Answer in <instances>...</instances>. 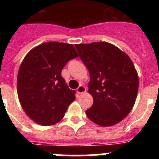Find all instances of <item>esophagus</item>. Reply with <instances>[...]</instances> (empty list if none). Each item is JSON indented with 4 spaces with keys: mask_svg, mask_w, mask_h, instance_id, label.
Instances as JSON below:
<instances>
[{
    "mask_svg": "<svg viewBox=\"0 0 159 159\" xmlns=\"http://www.w3.org/2000/svg\"><path fill=\"white\" fill-rule=\"evenodd\" d=\"M76 91H77V92H78L79 94L85 93V92H86V88H85L84 86H83V85H80V86L77 88Z\"/></svg>",
    "mask_w": 159,
    "mask_h": 159,
    "instance_id": "esophagus-1",
    "label": "esophagus"
}]
</instances>
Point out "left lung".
I'll return each mask as SVG.
<instances>
[{
	"instance_id": "8db88e82",
	"label": "left lung",
	"mask_w": 159,
	"mask_h": 159,
	"mask_svg": "<svg viewBox=\"0 0 159 159\" xmlns=\"http://www.w3.org/2000/svg\"><path fill=\"white\" fill-rule=\"evenodd\" d=\"M90 74L88 92L93 97L88 119L101 127L121 122L132 110L139 90V75L127 53L107 42L75 44Z\"/></svg>"
}]
</instances>
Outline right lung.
<instances>
[{
	"mask_svg": "<svg viewBox=\"0 0 159 159\" xmlns=\"http://www.w3.org/2000/svg\"><path fill=\"white\" fill-rule=\"evenodd\" d=\"M78 57L73 44L57 41L39 44L25 56L18 71L17 95L32 121L51 126L64 118L75 92L67 87L61 71Z\"/></svg>",
	"mask_w": 159,
	"mask_h": 159,
	"instance_id": "obj_1",
	"label": "right lung"
}]
</instances>
